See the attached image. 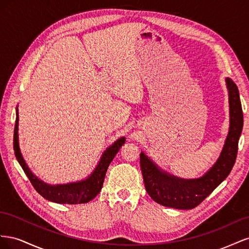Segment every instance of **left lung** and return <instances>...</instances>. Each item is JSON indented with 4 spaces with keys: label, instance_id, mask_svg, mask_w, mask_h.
Returning a JSON list of instances; mask_svg holds the SVG:
<instances>
[{
    "label": "left lung",
    "instance_id": "1",
    "mask_svg": "<svg viewBox=\"0 0 249 249\" xmlns=\"http://www.w3.org/2000/svg\"><path fill=\"white\" fill-rule=\"evenodd\" d=\"M229 90L230 129L217 161L205 175L197 178H178L163 170L147 157L140 154V166L148 195L162 206L191 210L208 197L228 178L235 164L238 142L243 127V112L237 85L225 79Z\"/></svg>",
    "mask_w": 249,
    "mask_h": 249
}]
</instances>
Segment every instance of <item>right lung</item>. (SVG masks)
<instances>
[{"mask_svg":"<svg viewBox=\"0 0 249 249\" xmlns=\"http://www.w3.org/2000/svg\"><path fill=\"white\" fill-rule=\"evenodd\" d=\"M124 142L125 138L120 137L114 143H112V145L107 147L93 171L86 178L67 184L50 185L48 183H44L42 179L34 175L21 155L18 141V107H17V120L13 135L14 154H16L19 165L35 188V190L42 197L53 202L77 205V203H85L92 200L100 193L109 165Z\"/></svg>","mask_w":249,"mask_h":249,"instance_id":"1","label":"right lung"}]
</instances>
